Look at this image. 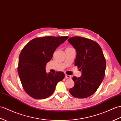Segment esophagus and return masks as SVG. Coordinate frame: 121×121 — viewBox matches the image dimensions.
Returning <instances> with one entry per match:
<instances>
[{"label": "esophagus", "instance_id": "34e87169", "mask_svg": "<svg viewBox=\"0 0 121 121\" xmlns=\"http://www.w3.org/2000/svg\"><path fill=\"white\" fill-rule=\"evenodd\" d=\"M65 77L66 78H68V79H70V78H71V76L68 75H67V74H65Z\"/></svg>", "mask_w": 121, "mask_h": 121}]
</instances>
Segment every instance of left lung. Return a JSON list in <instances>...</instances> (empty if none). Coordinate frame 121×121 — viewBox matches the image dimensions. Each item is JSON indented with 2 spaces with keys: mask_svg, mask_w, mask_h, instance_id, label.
<instances>
[{
  "mask_svg": "<svg viewBox=\"0 0 121 121\" xmlns=\"http://www.w3.org/2000/svg\"><path fill=\"white\" fill-rule=\"evenodd\" d=\"M67 41L77 52L75 65L82 72L80 77H73L75 85L69 93L75 97L86 98L96 91L104 78L105 57L96 42L80 36L70 38Z\"/></svg>",
  "mask_w": 121,
  "mask_h": 121,
  "instance_id": "8db88e82",
  "label": "left lung"
}]
</instances>
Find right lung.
Returning <instances> with one entry per match:
<instances>
[{"mask_svg":"<svg viewBox=\"0 0 121 121\" xmlns=\"http://www.w3.org/2000/svg\"><path fill=\"white\" fill-rule=\"evenodd\" d=\"M68 38L67 36L35 38L22 49L18 74L24 90L31 97L39 99L49 97L58 82L64 79V73L47 74L45 67L57 48Z\"/></svg>","mask_w":121,"mask_h":121,"instance_id":"right-lung-1","label":"right lung"}]
</instances>
